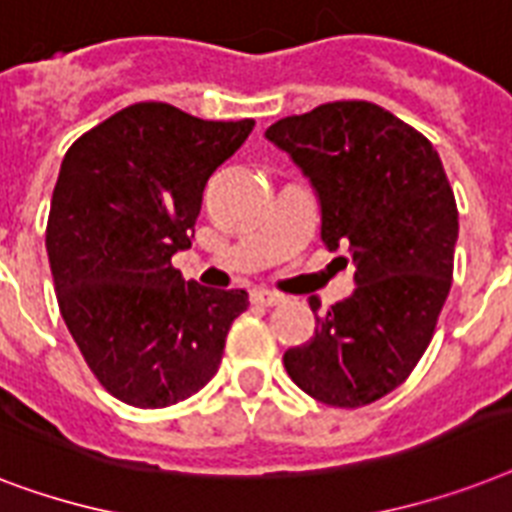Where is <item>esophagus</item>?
Wrapping results in <instances>:
<instances>
[{
    "instance_id": "esophagus-1",
    "label": "esophagus",
    "mask_w": 512,
    "mask_h": 512,
    "mask_svg": "<svg viewBox=\"0 0 512 512\" xmlns=\"http://www.w3.org/2000/svg\"><path fill=\"white\" fill-rule=\"evenodd\" d=\"M253 298V304H259V306H277L285 301V296H280V293H275V290H267V288H256L251 293Z\"/></svg>"
}]
</instances>
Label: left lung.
<instances>
[{
	"label": "left lung",
	"instance_id": "left-lung-1",
	"mask_svg": "<svg viewBox=\"0 0 512 512\" xmlns=\"http://www.w3.org/2000/svg\"><path fill=\"white\" fill-rule=\"evenodd\" d=\"M267 140L312 179L322 243L349 251L357 285L317 317L312 341L285 351V370L330 407L378 402L410 378L452 288L457 203L447 171L418 129L365 100L280 118ZM309 306L320 312V298Z\"/></svg>",
	"mask_w": 512,
	"mask_h": 512
}]
</instances>
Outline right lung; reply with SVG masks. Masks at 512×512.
Returning a JSON list of instances; mask_svg holds the SVG:
<instances>
[{"instance_id":"add662e5","label":"right lung","mask_w":512,"mask_h":512,"mask_svg":"<svg viewBox=\"0 0 512 512\" xmlns=\"http://www.w3.org/2000/svg\"><path fill=\"white\" fill-rule=\"evenodd\" d=\"M253 118L203 121L134 102L68 147L47 219L57 306L100 386L140 410L198 394L219 370L243 288L182 280L203 187Z\"/></svg>"}]
</instances>
